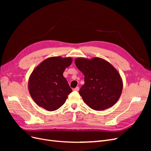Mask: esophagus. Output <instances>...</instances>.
I'll list each match as a JSON object with an SVG mask.
<instances>
[{"label": "esophagus", "instance_id": "esophagus-1", "mask_svg": "<svg viewBox=\"0 0 151 151\" xmlns=\"http://www.w3.org/2000/svg\"><path fill=\"white\" fill-rule=\"evenodd\" d=\"M79 90V87H76V88L74 89V91H78Z\"/></svg>", "mask_w": 151, "mask_h": 151}]
</instances>
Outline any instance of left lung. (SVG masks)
Masks as SVG:
<instances>
[{
    "instance_id": "obj_1",
    "label": "left lung",
    "mask_w": 151,
    "mask_h": 151,
    "mask_svg": "<svg viewBox=\"0 0 151 151\" xmlns=\"http://www.w3.org/2000/svg\"><path fill=\"white\" fill-rule=\"evenodd\" d=\"M75 64L84 76L79 94L89 107L101 111L113 106L123 89L120 74L110 63L99 57L76 58Z\"/></svg>"
}]
</instances>
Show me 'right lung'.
Here are the masks:
<instances>
[{
    "instance_id": "right-lung-1",
    "label": "right lung",
    "mask_w": 151,
    "mask_h": 151,
    "mask_svg": "<svg viewBox=\"0 0 151 151\" xmlns=\"http://www.w3.org/2000/svg\"><path fill=\"white\" fill-rule=\"evenodd\" d=\"M72 62L71 57H52L34 68L29 77L28 90L39 106L52 111L65 103L72 89L63 73Z\"/></svg>"
}]
</instances>
